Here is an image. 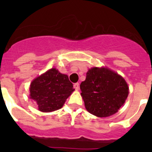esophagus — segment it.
Instances as JSON below:
<instances>
[{"label": "esophagus", "mask_w": 152, "mask_h": 152, "mask_svg": "<svg viewBox=\"0 0 152 152\" xmlns=\"http://www.w3.org/2000/svg\"><path fill=\"white\" fill-rule=\"evenodd\" d=\"M74 88H75V90H78V88H79V84H78V83H75V84H74Z\"/></svg>", "instance_id": "34e87169"}]
</instances>
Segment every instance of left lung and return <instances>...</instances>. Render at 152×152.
Instances as JSON below:
<instances>
[{"label":"left lung","instance_id":"obj_1","mask_svg":"<svg viewBox=\"0 0 152 152\" xmlns=\"http://www.w3.org/2000/svg\"><path fill=\"white\" fill-rule=\"evenodd\" d=\"M80 88L87 110L99 117L116 113L129 94L126 80L105 68L90 69Z\"/></svg>","mask_w":152,"mask_h":152}]
</instances>
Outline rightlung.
I'll return each mask as SVG.
<instances>
[{
  "label": "right lung",
  "instance_id": "right-lung-1",
  "mask_svg": "<svg viewBox=\"0 0 152 152\" xmlns=\"http://www.w3.org/2000/svg\"><path fill=\"white\" fill-rule=\"evenodd\" d=\"M75 89L68 75L56 68L49 70L30 84V98L34 100L42 112H52L61 108Z\"/></svg>",
  "mask_w": 152,
  "mask_h": 152
}]
</instances>
